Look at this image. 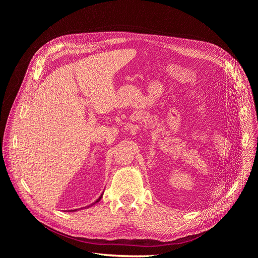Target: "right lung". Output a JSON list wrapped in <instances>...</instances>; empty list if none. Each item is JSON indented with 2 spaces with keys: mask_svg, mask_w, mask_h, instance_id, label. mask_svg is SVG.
I'll use <instances>...</instances> for the list:
<instances>
[{
  "mask_svg": "<svg viewBox=\"0 0 258 258\" xmlns=\"http://www.w3.org/2000/svg\"><path fill=\"white\" fill-rule=\"evenodd\" d=\"M101 198H102V196H101V197H100V198H99V199H98L96 202H99V201L101 200ZM92 205H95V204H92ZM92 205H90V206H92Z\"/></svg>",
  "mask_w": 258,
  "mask_h": 258,
  "instance_id": "right-lung-1",
  "label": "right lung"
}]
</instances>
